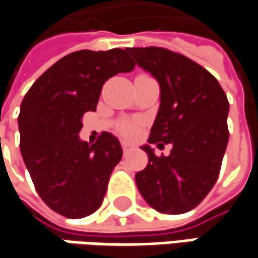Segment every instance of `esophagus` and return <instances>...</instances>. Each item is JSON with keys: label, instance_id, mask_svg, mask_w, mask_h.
<instances>
[{"label": "esophagus", "instance_id": "esophagus-1", "mask_svg": "<svg viewBox=\"0 0 258 258\" xmlns=\"http://www.w3.org/2000/svg\"><path fill=\"white\" fill-rule=\"evenodd\" d=\"M121 148H123L124 153H127V151H131V150L134 148V145H131V144L126 142V141H121Z\"/></svg>", "mask_w": 258, "mask_h": 258}]
</instances>
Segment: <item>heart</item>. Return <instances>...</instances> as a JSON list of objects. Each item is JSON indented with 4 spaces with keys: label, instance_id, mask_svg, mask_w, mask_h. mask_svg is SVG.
<instances>
[{
    "label": "heart",
    "instance_id": "1",
    "mask_svg": "<svg viewBox=\"0 0 258 258\" xmlns=\"http://www.w3.org/2000/svg\"><path fill=\"white\" fill-rule=\"evenodd\" d=\"M119 131L126 137H134L137 134V124L134 121H123L120 124Z\"/></svg>",
    "mask_w": 258,
    "mask_h": 258
}]
</instances>
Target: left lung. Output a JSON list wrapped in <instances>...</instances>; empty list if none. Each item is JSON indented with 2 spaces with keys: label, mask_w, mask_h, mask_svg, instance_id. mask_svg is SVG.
<instances>
[{
  "label": "left lung",
  "mask_w": 258,
  "mask_h": 258,
  "mask_svg": "<svg viewBox=\"0 0 258 258\" xmlns=\"http://www.w3.org/2000/svg\"><path fill=\"white\" fill-rule=\"evenodd\" d=\"M126 51L160 85V108L148 142L158 148L173 145L167 157L142 147L148 164L135 175L137 186L157 212H189L219 177L229 139L226 94L210 72L182 54L160 46Z\"/></svg>",
  "instance_id": "left-lung-1"
}]
</instances>
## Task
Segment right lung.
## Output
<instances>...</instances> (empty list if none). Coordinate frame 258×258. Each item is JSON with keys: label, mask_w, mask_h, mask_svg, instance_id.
I'll use <instances>...</instances> for the list:
<instances>
[{"label": "right lung", "mask_w": 258, "mask_h": 258, "mask_svg": "<svg viewBox=\"0 0 258 258\" xmlns=\"http://www.w3.org/2000/svg\"><path fill=\"white\" fill-rule=\"evenodd\" d=\"M134 67L126 49H81L51 66L25 95L20 151L36 192L51 210L81 219L100 209L121 145L108 132L92 145L81 141L82 117L95 111L105 81Z\"/></svg>", "instance_id": "right-lung-1"}]
</instances>
